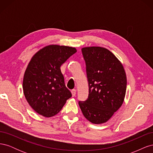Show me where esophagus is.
I'll return each mask as SVG.
<instances>
[{"label": "esophagus", "instance_id": "obj_1", "mask_svg": "<svg viewBox=\"0 0 153 153\" xmlns=\"http://www.w3.org/2000/svg\"><path fill=\"white\" fill-rule=\"evenodd\" d=\"M76 89H72L71 90V94H72V96H75V95H76Z\"/></svg>", "mask_w": 153, "mask_h": 153}]
</instances>
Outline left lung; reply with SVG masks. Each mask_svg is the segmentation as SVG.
<instances>
[{"instance_id": "8db88e82", "label": "left lung", "mask_w": 153, "mask_h": 153, "mask_svg": "<svg viewBox=\"0 0 153 153\" xmlns=\"http://www.w3.org/2000/svg\"><path fill=\"white\" fill-rule=\"evenodd\" d=\"M82 52L85 62L89 94L85 101H78V105L90 122L104 123L123 103L126 73L121 63L107 49L85 47Z\"/></svg>"}]
</instances>
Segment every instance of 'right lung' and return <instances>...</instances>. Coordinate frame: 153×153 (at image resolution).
<instances>
[{
  "instance_id": "obj_1",
  "label": "right lung",
  "mask_w": 153,
  "mask_h": 153,
  "mask_svg": "<svg viewBox=\"0 0 153 153\" xmlns=\"http://www.w3.org/2000/svg\"><path fill=\"white\" fill-rule=\"evenodd\" d=\"M76 52L75 48L52 45L41 49L31 59L24 74L23 89L27 102L38 114L53 116L72 96L61 66Z\"/></svg>"
}]
</instances>
